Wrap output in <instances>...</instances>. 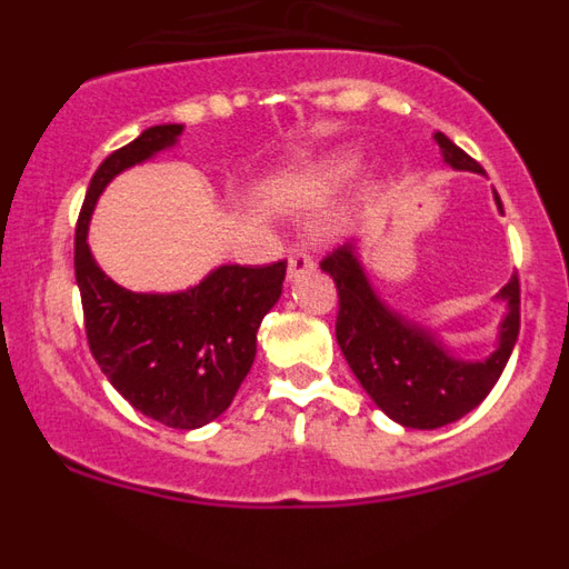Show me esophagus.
<instances>
[{"instance_id":"1","label":"esophagus","mask_w":569,"mask_h":569,"mask_svg":"<svg viewBox=\"0 0 569 569\" xmlns=\"http://www.w3.org/2000/svg\"><path fill=\"white\" fill-rule=\"evenodd\" d=\"M313 268H316L313 256H310L305 248H296L293 253H290V259H288V276H290V279H299L301 273H310Z\"/></svg>"}]
</instances>
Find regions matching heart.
Here are the masks:
<instances>
[{
  "mask_svg": "<svg viewBox=\"0 0 569 569\" xmlns=\"http://www.w3.org/2000/svg\"><path fill=\"white\" fill-rule=\"evenodd\" d=\"M350 170H353V164L350 162H333L325 173H321V182L328 184V188H336V184H341L347 176H350Z\"/></svg>",
  "mask_w": 569,
  "mask_h": 569,
  "instance_id": "obj_1",
  "label": "heart"
}]
</instances>
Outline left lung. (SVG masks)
Masks as SVG:
<instances>
[{"instance_id":"left-lung-1","label":"left lung","mask_w":569,"mask_h":569,"mask_svg":"<svg viewBox=\"0 0 569 569\" xmlns=\"http://www.w3.org/2000/svg\"><path fill=\"white\" fill-rule=\"evenodd\" d=\"M436 142L447 164H453L456 170L481 173V164L467 156L459 144L450 142L445 133H436ZM319 264L325 273L333 276L336 293H339L336 341L341 353L367 396L390 419L405 427L433 430V427L461 419L487 399L510 359L512 345L519 339V276H512L501 290L510 305V313L501 325L499 350L485 361H459L445 353L425 330L401 321L376 299L356 259L353 244L336 248Z\"/></svg>"}]
</instances>
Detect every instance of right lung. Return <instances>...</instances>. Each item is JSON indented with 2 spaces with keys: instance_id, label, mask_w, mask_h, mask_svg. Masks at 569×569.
<instances>
[{
  "instance_id": "1",
  "label": "right lung",
  "mask_w": 569,
  "mask_h": 569,
  "mask_svg": "<svg viewBox=\"0 0 569 569\" xmlns=\"http://www.w3.org/2000/svg\"><path fill=\"white\" fill-rule=\"evenodd\" d=\"M182 124H156L99 164L77 222V284L90 353L110 385L159 425L193 430L219 419L256 359V330L281 296L288 259L224 264L184 293H133L88 250L90 210L116 173L170 148Z\"/></svg>"
}]
</instances>
